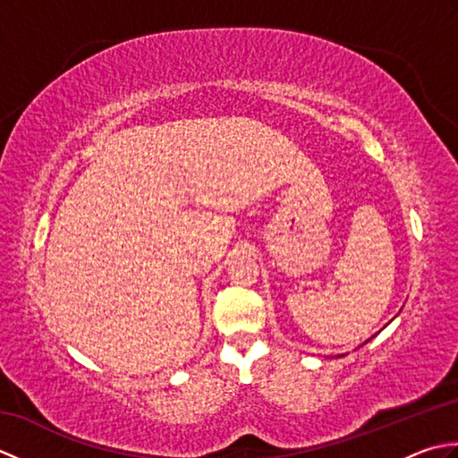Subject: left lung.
<instances>
[{
    "instance_id": "obj_1",
    "label": "left lung",
    "mask_w": 458,
    "mask_h": 458,
    "mask_svg": "<svg viewBox=\"0 0 458 458\" xmlns=\"http://www.w3.org/2000/svg\"><path fill=\"white\" fill-rule=\"evenodd\" d=\"M368 340H369V338H368ZM368 340H366V343H368Z\"/></svg>"
}]
</instances>
